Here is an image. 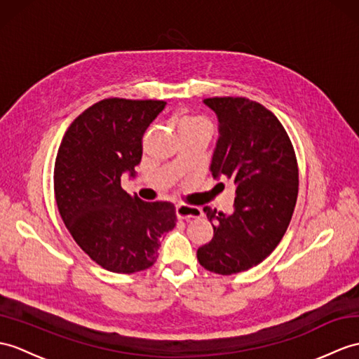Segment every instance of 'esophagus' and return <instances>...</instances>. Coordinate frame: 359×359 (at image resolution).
I'll return each instance as SVG.
<instances>
[{"label": "esophagus", "mask_w": 359, "mask_h": 359, "mask_svg": "<svg viewBox=\"0 0 359 359\" xmlns=\"http://www.w3.org/2000/svg\"><path fill=\"white\" fill-rule=\"evenodd\" d=\"M176 214H177V219H180V220H191V219L200 217V215H202V210H200V208H197V206L177 205Z\"/></svg>", "instance_id": "esophagus-1"}]
</instances>
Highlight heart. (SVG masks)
Returning <instances> with one entry per match:
<instances>
[{
	"instance_id": "obj_1",
	"label": "heart",
	"mask_w": 359,
	"mask_h": 359,
	"mask_svg": "<svg viewBox=\"0 0 359 359\" xmlns=\"http://www.w3.org/2000/svg\"><path fill=\"white\" fill-rule=\"evenodd\" d=\"M180 125H206V122L200 118H189L183 121Z\"/></svg>"
}]
</instances>
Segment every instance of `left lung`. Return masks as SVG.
I'll return each mask as SVG.
<instances>
[{"mask_svg":"<svg viewBox=\"0 0 359 359\" xmlns=\"http://www.w3.org/2000/svg\"><path fill=\"white\" fill-rule=\"evenodd\" d=\"M219 140L210 170L236 185L234 211L205 208L214 237L197 249L205 269L231 275L251 269L285 236L298 196V165L286 130L272 111L246 97H208Z\"/></svg>","mask_w":359,"mask_h":359,"instance_id":"obj_1","label":"left lung"}]
</instances>
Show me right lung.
<instances>
[{
  "mask_svg": "<svg viewBox=\"0 0 359 359\" xmlns=\"http://www.w3.org/2000/svg\"><path fill=\"white\" fill-rule=\"evenodd\" d=\"M166 102L110 97L72 122L55 162V198L67 229L91 260L116 273L156 263L161 238L176 226L170 202H144L121 187L136 177L142 137Z\"/></svg>",
  "mask_w": 359,
  "mask_h": 359,
  "instance_id": "add662e5",
  "label": "right lung"
}]
</instances>
